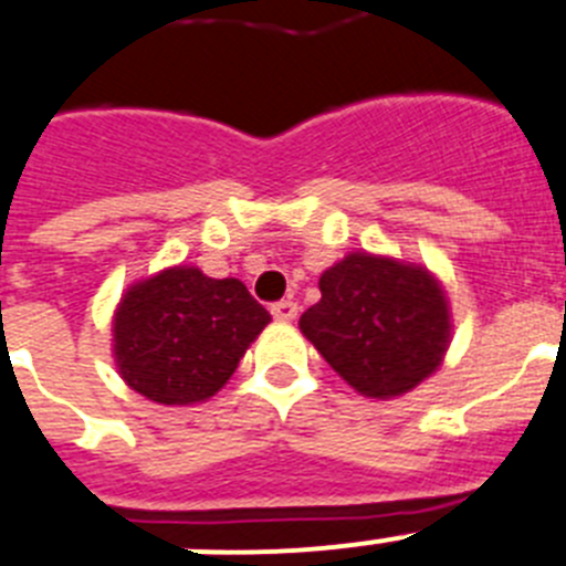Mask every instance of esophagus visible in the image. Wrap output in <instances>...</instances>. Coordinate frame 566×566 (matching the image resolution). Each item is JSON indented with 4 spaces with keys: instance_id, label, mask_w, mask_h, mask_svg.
<instances>
[{
    "instance_id": "34e87169",
    "label": "esophagus",
    "mask_w": 566,
    "mask_h": 566,
    "mask_svg": "<svg viewBox=\"0 0 566 566\" xmlns=\"http://www.w3.org/2000/svg\"><path fill=\"white\" fill-rule=\"evenodd\" d=\"M270 313H273V318H279V322H293V318L298 316V304L290 302V298H282V302H276L270 307Z\"/></svg>"
}]
</instances>
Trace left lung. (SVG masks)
Segmentation results:
<instances>
[{"mask_svg": "<svg viewBox=\"0 0 566 566\" xmlns=\"http://www.w3.org/2000/svg\"><path fill=\"white\" fill-rule=\"evenodd\" d=\"M322 302L298 318L324 361L358 392L390 399L439 367L450 316L439 282L416 264L350 253L318 279Z\"/></svg>", "mask_w": 566, "mask_h": 566, "instance_id": "1", "label": "left lung"}]
</instances>
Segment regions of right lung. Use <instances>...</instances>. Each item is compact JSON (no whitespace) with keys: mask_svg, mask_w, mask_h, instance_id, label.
<instances>
[{"mask_svg":"<svg viewBox=\"0 0 566 566\" xmlns=\"http://www.w3.org/2000/svg\"><path fill=\"white\" fill-rule=\"evenodd\" d=\"M270 313L239 279L170 268L134 284L113 318L122 378L159 405L210 399L239 367Z\"/></svg>","mask_w":566,"mask_h":566,"instance_id":"add662e5","label":"right lung"}]
</instances>
